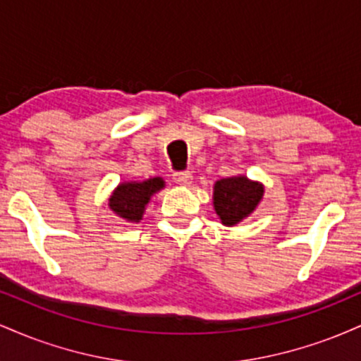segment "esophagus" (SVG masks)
Segmentation results:
<instances>
[{"label":"esophagus","instance_id":"obj_1","mask_svg":"<svg viewBox=\"0 0 361 361\" xmlns=\"http://www.w3.org/2000/svg\"><path fill=\"white\" fill-rule=\"evenodd\" d=\"M173 180H175L176 185L190 186V185H192L193 176H192V173H190V171H180V173H175Z\"/></svg>","mask_w":361,"mask_h":361}]
</instances>
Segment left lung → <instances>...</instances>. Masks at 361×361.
Wrapping results in <instances>:
<instances>
[{
	"label": "left lung",
	"mask_w": 361,
	"mask_h": 361,
	"mask_svg": "<svg viewBox=\"0 0 361 361\" xmlns=\"http://www.w3.org/2000/svg\"><path fill=\"white\" fill-rule=\"evenodd\" d=\"M264 186L244 175L227 176L214 185L212 204L224 226L233 227L255 212L263 200Z\"/></svg>",
	"instance_id": "1"
}]
</instances>
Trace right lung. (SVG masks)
I'll use <instances>...</instances> for the list:
<instances>
[{
	"instance_id": "obj_1",
	"label": "right lung",
	"mask_w": 361,
	"mask_h": 361,
	"mask_svg": "<svg viewBox=\"0 0 361 361\" xmlns=\"http://www.w3.org/2000/svg\"><path fill=\"white\" fill-rule=\"evenodd\" d=\"M166 186L161 176H152L142 181H120L109 198V207L117 217L130 224L142 221L146 207L152 195Z\"/></svg>"
}]
</instances>
